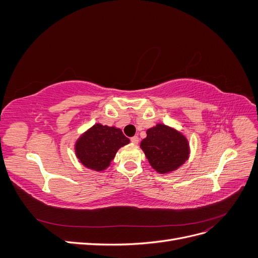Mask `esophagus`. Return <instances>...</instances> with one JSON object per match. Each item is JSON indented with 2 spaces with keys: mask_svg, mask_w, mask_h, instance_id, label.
Returning <instances> with one entry per match:
<instances>
[{
  "mask_svg": "<svg viewBox=\"0 0 258 258\" xmlns=\"http://www.w3.org/2000/svg\"><path fill=\"white\" fill-rule=\"evenodd\" d=\"M130 140H131V142L134 143V144H138V143H139V137H138V136L132 137Z\"/></svg>",
  "mask_w": 258,
  "mask_h": 258,
  "instance_id": "34e87169",
  "label": "esophagus"
}]
</instances>
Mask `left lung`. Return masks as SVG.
Here are the masks:
<instances>
[{
    "label": "left lung",
    "instance_id": "left-lung-1",
    "mask_svg": "<svg viewBox=\"0 0 258 258\" xmlns=\"http://www.w3.org/2000/svg\"><path fill=\"white\" fill-rule=\"evenodd\" d=\"M146 135L147 137L141 142V148L157 172H171L188 158V142L178 131L158 123L148 129Z\"/></svg>",
    "mask_w": 258,
    "mask_h": 258
}]
</instances>
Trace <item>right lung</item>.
I'll list each match as a JSON object with an SVG mask.
<instances>
[{"mask_svg":"<svg viewBox=\"0 0 258 258\" xmlns=\"http://www.w3.org/2000/svg\"><path fill=\"white\" fill-rule=\"evenodd\" d=\"M129 142L120 129L97 123L79 139L75 152L85 167L102 171L110 166L116 152Z\"/></svg>","mask_w":258,"mask_h":258,"instance_id":"1","label":"right lung"}]
</instances>
